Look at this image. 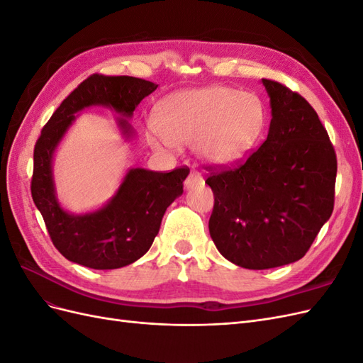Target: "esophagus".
Masks as SVG:
<instances>
[{"label":"esophagus","mask_w":363,"mask_h":363,"mask_svg":"<svg viewBox=\"0 0 363 363\" xmlns=\"http://www.w3.org/2000/svg\"><path fill=\"white\" fill-rule=\"evenodd\" d=\"M204 180H203V175L199 172V171H195V169H191L189 171V175L188 177H186V180H184V186L186 188H194V186H199V184H201Z\"/></svg>","instance_id":"1"}]
</instances>
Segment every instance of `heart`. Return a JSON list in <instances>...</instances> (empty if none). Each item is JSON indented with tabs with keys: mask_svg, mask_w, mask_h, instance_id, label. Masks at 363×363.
<instances>
[{
	"mask_svg": "<svg viewBox=\"0 0 363 363\" xmlns=\"http://www.w3.org/2000/svg\"><path fill=\"white\" fill-rule=\"evenodd\" d=\"M265 123V106L257 95L215 84L163 100L155 113L160 138L150 135L148 140L156 148L194 144L204 162L228 164L257 144Z\"/></svg>",
	"mask_w": 363,
	"mask_h": 363,
	"instance_id": "b5f03b06",
	"label": "heart"
}]
</instances>
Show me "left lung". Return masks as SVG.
Segmentation results:
<instances>
[{"label":"left lung","mask_w":363,"mask_h":363,"mask_svg":"<svg viewBox=\"0 0 363 363\" xmlns=\"http://www.w3.org/2000/svg\"><path fill=\"white\" fill-rule=\"evenodd\" d=\"M272 119L263 144L235 167L211 164L208 232L238 267L268 269L300 260L335 206L337 160L313 107L263 79Z\"/></svg>","instance_id":"8db88e82"}]
</instances>
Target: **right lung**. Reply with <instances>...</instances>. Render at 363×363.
<instances>
[{
  "label": "right lung",
  "mask_w": 363,
  "mask_h": 363,
  "mask_svg": "<svg viewBox=\"0 0 363 363\" xmlns=\"http://www.w3.org/2000/svg\"><path fill=\"white\" fill-rule=\"evenodd\" d=\"M156 83L128 75L92 74L65 98L43 125L33 155L31 196L45 221L48 235L62 256L92 269H116L130 265L150 250L157 236L167 207L183 192L189 169L169 172L130 169L112 201L86 215H71L54 194L51 159L74 113L89 106H108L130 116ZM124 133L127 121L119 119Z\"/></svg>",
  "instance_id": "add662e5"
}]
</instances>
